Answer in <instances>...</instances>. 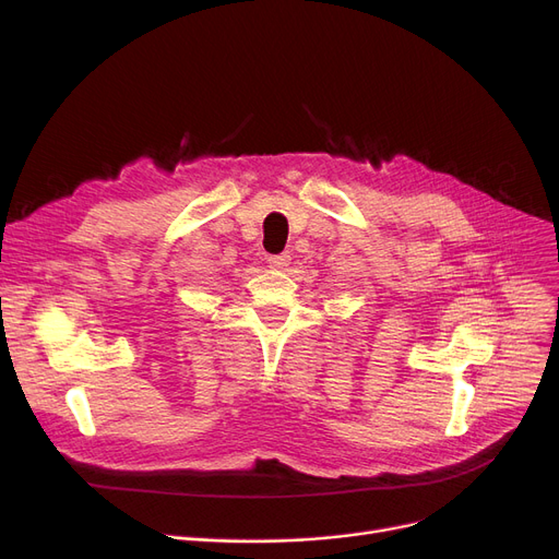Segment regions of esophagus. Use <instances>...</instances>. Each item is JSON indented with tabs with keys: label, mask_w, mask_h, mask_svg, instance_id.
Returning <instances> with one entry per match:
<instances>
[{
	"label": "esophagus",
	"mask_w": 559,
	"mask_h": 559,
	"mask_svg": "<svg viewBox=\"0 0 559 559\" xmlns=\"http://www.w3.org/2000/svg\"><path fill=\"white\" fill-rule=\"evenodd\" d=\"M288 261H290V254H288V252H282V254H271V257H269L271 269H286Z\"/></svg>",
	"instance_id": "1"
}]
</instances>
